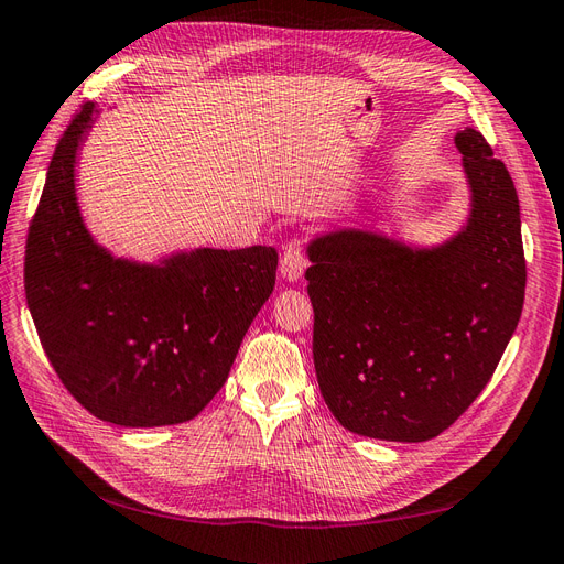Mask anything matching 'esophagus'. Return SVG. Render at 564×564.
Returning a JSON list of instances; mask_svg holds the SVG:
<instances>
[{
    "instance_id": "1",
    "label": "esophagus",
    "mask_w": 564,
    "mask_h": 564,
    "mask_svg": "<svg viewBox=\"0 0 564 564\" xmlns=\"http://www.w3.org/2000/svg\"><path fill=\"white\" fill-rule=\"evenodd\" d=\"M305 268H308V259H305V251L299 245L286 247L280 261V275L286 282H299L303 278Z\"/></svg>"
}]
</instances>
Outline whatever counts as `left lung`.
Returning a JSON list of instances; mask_svg holds the SVG:
<instances>
[{
	"label": "left lung",
	"mask_w": 564,
	"mask_h": 564,
	"mask_svg": "<svg viewBox=\"0 0 564 564\" xmlns=\"http://www.w3.org/2000/svg\"><path fill=\"white\" fill-rule=\"evenodd\" d=\"M470 187L464 230L416 249L344 228L308 245L313 360L350 433L425 442L466 412L497 369L524 303L513 178L485 135H454Z\"/></svg>",
	"instance_id": "left-lung-1"
}]
</instances>
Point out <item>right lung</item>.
<instances>
[{
	"instance_id": "obj_1",
	"label": "right lung",
	"mask_w": 564,
	"mask_h": 564,
	"mask_svg": "<svg viewBox=\"0 0 564 564\" xmlns=\"http://www.w3.org/2000/svg\"><path fill=\"white\" fill-rule=\"evenodd\" d=\"M84 104L51 158L25 245L28 308L51 367L96 419L152 429L207 406L272 294V247L193 249L135 263L100 247L75 193L77 150L94 124Z\"/></svg>"
}]
</instances>
